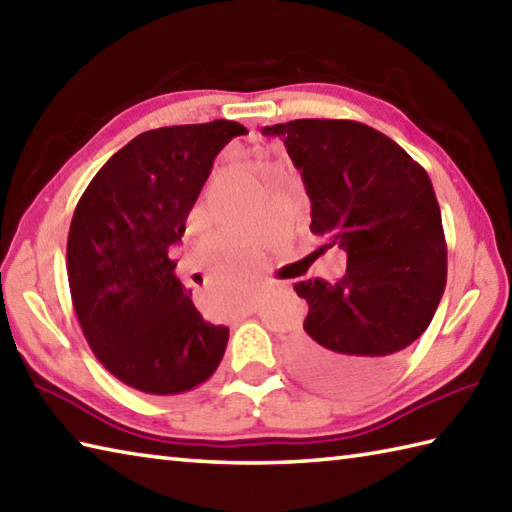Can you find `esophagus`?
Returning a JSON list of instances; mask_svg holds the SVG:
<instances>
[{
	"mask_svg": "<svg viewBox=\"0 0 512 512\" xmlns=\"http://www.w3.org/2000/svg\"><path fill=\"white\" fill-rule=\"evenodd\" d=\"M253 310H255V302H246L244 308H242V313H244V315H250V313H253Z\"/></svg>",
	"mask_w": 512,
	"mask_h": 512,
	"instance_id": "esophagus-1",
	"label": "esophagus"
}]
</instances>
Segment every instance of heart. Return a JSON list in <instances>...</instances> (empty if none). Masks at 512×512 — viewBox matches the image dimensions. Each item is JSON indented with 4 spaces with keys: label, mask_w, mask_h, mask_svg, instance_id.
Listing matches in <instances>:
<instances>
[{
    "label": "heart",
    "mask_w": 512,
    "mask_h": 512,
    "mask_svg": "<svg viewBox=\"0 0 512 512\" xmlns=\"http://www.w3.org/2000/svg\"><path fill=\"white\" fill-rule=\"evenodd\" d=\"M219 264H222V268H224V275L230 279V282L233 284H237L239 279L244 277V262L242 259H239L237 255H233V253H224L222 255V259H219Z\"/></svg>",
    "instance_id": "heart-1"
}]
</instances>
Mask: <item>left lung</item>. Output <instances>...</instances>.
Listing matches in <instances>:
<instances>
[{"label": "left lung", "instance_id": "obj_1", "mask_svg": "<svg viewBox=\"0 0 512 512\" xmlns=\"http://www.w3.org/2000/svg\"><path fill=\"white\" fill-rule=\"evenodd\" d=\"M302 170L310 233L346 250V275L308 279L295 368L330 390L377 384L424 333L446 288V239L433 184L406 150L350 119L266 126ZM322 250V248H319Z\"/></svg>", "mask_w": 512, "mask_h": 512}]
</instances>
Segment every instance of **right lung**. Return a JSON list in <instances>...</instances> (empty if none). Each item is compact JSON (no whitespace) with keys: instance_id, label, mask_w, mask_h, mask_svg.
Instances as JSON below:
<instances>
[{"instance_id":"obj_1","label":"right lung","mask_w":512,"mask_h":512,"mask_svg":"<svg viewBox=\"0 0 512 512\" xmlns=\"http://www.w3.org/2000/svg\"><path fill=\"white\" fill-rule=\"evenodd\" d=\"M246 133L228 119L146 130L99 168L77 202L70 297L90 350L130 388L179 395L222 362L228 328L195 308L168 248L182 242L219 150Z\"/></svg>"}]
</instances>
